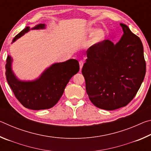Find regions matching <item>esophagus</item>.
Instances as JSON below:
<instances>
[{
	"mask_svg": "<svg viewBox=\"0 0 151 151\" xmlns=\"http://www.w3.org/2000/svg\"><path fill=\"white\" fill-rule=\"evenodd\" d=\"M83 64H84V63H83V60H80V61H79V65H80V69H81V70L82 69V68H83Z\"/></svg>",
	"mask_w": 151,
	"mask_h": 151,
	"instance_id": "34e87169",
	"label": "esophagus"
}]
</instances>
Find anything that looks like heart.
Wrapping results in <instances>:
<instances>
[{
	"label": "heart",
	"mask_w": 151,
	"mask_h": 151,
	"mask_svg": "<svg viewBox=\"0 0 151 151\" xmlns=\"http://www.w3.org/2000/svg\"><path fill=\"white\" fill-rule=\"evenodd\" d=\"M86 34L88 36L93 35L92 39V43L93 45H99L103 41L106 36V32L103 29H99L94 27H89L86 30Z\"/></svg>",
	"instance_id": "heart-1"
}]
</instances>
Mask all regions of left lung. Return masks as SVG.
Segmentation results:
<instances>
[{
    "label": "left lung",
    "instance_id": "1",
    "mask_svg": "<svg viewBox=\"0 0 151 151\" xmlns=\"http://www.w3.org/2000/svg\"><path fill=\"white\" fill-rule=\"evenodd\" d=\"M115 45L104 40L86 51L82 68L86 91L99 109L112 111L125 106L136 95L144 80L146 63L142 42L126 24Z\"/></svg>",
    "mask_w": 151,
    "mask_h": 151
}]
</instances>
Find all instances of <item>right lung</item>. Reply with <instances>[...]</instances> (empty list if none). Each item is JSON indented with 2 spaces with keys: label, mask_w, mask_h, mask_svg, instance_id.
Instances as JSON below:
<instances>
[{
  "label": "right lung",
  "mask_w": 151,
  "mask_h": 151,
  "mask_svg": "<svg viewBox=\"0 0 151 151\" xmlns=\"http://www.w3.org/2000/svg\"><path fill=\"white\" fill-rule=\"evenodd\" d=\"M45 26V24H39L32 29H44ZM29 30V27L25 28L15 36L12 43ZM12 58L9 55L5 66L7 82L20 103L32 110L48 109L54 106L63 95L70 79L79 70L78 60L69 59L53 64L35 81H22L12 71Z\"/></svg>",
  "instance_id": "obj_1"
}]
</instances>
